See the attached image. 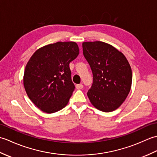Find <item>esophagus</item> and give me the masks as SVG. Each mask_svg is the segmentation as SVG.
I'll list each match as a JSON object with an SVG mask.
<instances>
[{
  "label": "esophagus",
  "mask_w": 157,
  "mask_h": 157,
  "mask_svg": "<svg viewBox=\"0 0 157 157\" xmlns=\"http://www.w3.org/2000/svg\"><path fill=\"white\" fill-rule=\"evenodd\" d=\"M75 87H76V88L78 89V90H81V89H82L83 88H84V86H83L82 84H77L75 86Z\"/></svg>",
  "instance_id": "34e87169"
}]
</instances>
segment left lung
I'll return each instance as SVG.
<instances>
[{
	"label": "left lung",
	"mask_w": 157,
	"mask_h": 157,
	"mask_svg": "<svg viewBox=\"0 0 157 157\" xmlns=\"http://www.w3.org/2000/svg\"><path fill=\"white\" fill-rule=\"evenodd\" d=\"M82 48L93 74L87 93L90 101L100 111H115L131 89L132 72L128 60L122 52L103 42H83Z\"/></svg>",
	"instance_id": "8db88e82"
}]
</instances>
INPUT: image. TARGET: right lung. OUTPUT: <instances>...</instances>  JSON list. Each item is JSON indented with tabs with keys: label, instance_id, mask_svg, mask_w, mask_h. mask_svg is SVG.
Instances as JSON below:
<instances>
[{
	"label": "right lung",
	"instance_id": "1",
	"mask_svg": "<svg viewBox=\"0 0 157 157\" xmlns=\"http://www.w3.org/2000/svg\"><path fill=\"white\" fill-rule=\"evenodd\" d=\"M79 55L74 42H58L38 49L26 65L23 85L29 98L43 112L67 105L75 89L69 63Z\"/></svg>",
	"mask_w": 157,
	"mask_h": 157
}]
</instances>
